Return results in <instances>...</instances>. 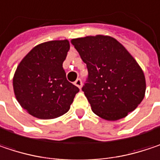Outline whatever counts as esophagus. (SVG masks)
I'll return each mask as SVG.
<instances>
[{"mask_svg":"<svg viewBox=\"0 0 160 160\" xmlns=\"http://www.w3.org/2000/svg\"><path fill=\"white\" fill-rule=\"evenodd\" d=\"M77 87H79L80 89H81V87H82V81L80 79H78V80L75 81V83H74Z\"/></svg>","mask_w":160,"mask_h":160,"instance_id":"1","label":"esophagus"}]
</instances>
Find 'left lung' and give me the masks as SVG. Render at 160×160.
<instances>
[{"mask_svg": "<svg viewBox=\"0 0 160 160\" xmlns=\"http://www.w3.org/2000/svg\"><path fill=\"white\" fill-rule=\"evenodd\" d=\"M88 69L82 87L92 110L107 120L128 116L143 101L144 74L132 55L110 36L96 35L72 39Z\"/></svg>", "mask_w": 160, "mask_h": 160, "instance_id": "left-lung-1", "label": "left lung"}]
</instances>
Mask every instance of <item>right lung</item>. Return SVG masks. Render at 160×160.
Returning <instances> with one entry per match:
<instances>
[{"label": "right lung", "instance_id": "1", "mask_svg": "<svg viewBox=\"0 0 160 160\" xmlns=\"http://www.w3.org/2000/svg\"><path fill=\"white\" fill-rule=\"evenodd\" d=\"M69 48L68 40L41 43L17 66L13 79L15 95L31 116L51 119L69 110L80 91L67 80L63 68Z\"/></svg>", "mask_w": 160, "mask_h": 160}]
</instances>
